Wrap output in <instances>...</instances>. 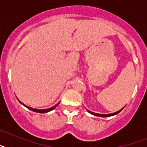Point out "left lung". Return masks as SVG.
Listing matches in <instances>:
<instances>
[{"label":"left lung","mask_w":147,"mask_h":147,"mask_svg":"<svg viewBox=\"0 0 147 147\" xmlns=\"http://www.w3.org/2000/svg\"><path fill=\"white\" fill-rule=\"evenodd\" d=\"M123 108L122 109H121L120 111H118L115 112V113H112V114H97V113H94V112H92L90 111H88V110H87L89 112L90 114H93V115H94V116H98V117H111V116H114V115H116V114H117L119 113V112H121L122 110H123Z\"/></svg>","instance_id":"8db88e82"}]
</instances>
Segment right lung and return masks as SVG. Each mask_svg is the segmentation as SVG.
Returning <instances> with one entry per match:
<instances>
[{
	"mask_svg": "<svg viewBox=\"0 0 147 147\" xmlns=\"http://www.w3.org/2000/svg\"><path fill=\"white\" fill-rule=\"evenodd\" d=\"M19 101H20V100H19ZM20 104H21V105H23L24 106H25L26 108H28L29 110H30V111H34V112H37V113H41V114H43V113H47V112L53 110L54 108H55V107H56V106H57V105L59 104V103H58L57 105H55V106H53V107H50V108H48V109H36V108H33V107H28V106H26V105H25L24 104H23L21 101H20Z\"/></svg>",
	"mask_w": 147,
	"mask_h": 147,
	"instance_id": "obj_1",
	"label": "right lung"
}]
</instances>
